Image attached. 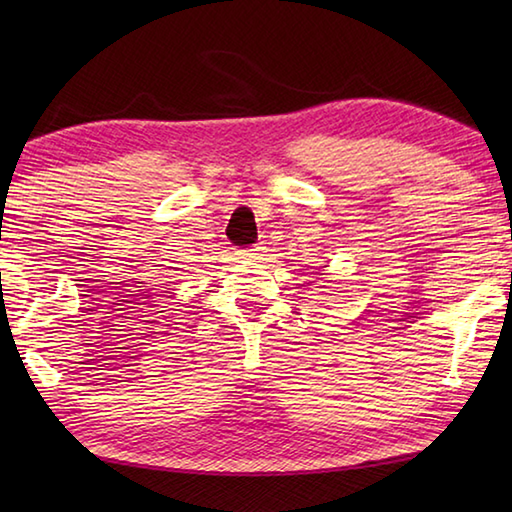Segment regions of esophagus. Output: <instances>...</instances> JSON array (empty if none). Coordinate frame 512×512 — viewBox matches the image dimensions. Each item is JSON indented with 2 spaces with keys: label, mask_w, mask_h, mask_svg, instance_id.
Instances as JSON below:
<instances>
[{
  "label": "esophagus",
  "mask_w": 512,
  "mask_h": 512,
  "mask_svg": "<svg viewBox=\"0 0 512 512\" xmlns=\"http://www.w3.org/2000/svg\"><path fill=\"white\" fill-rule=\"evenodd\" d=\"M259 250H262L259 246H250V248L242 250V253H239V255H244V257H257V255H259Z\"/></svg>",
  "instance_id": "obj_1"
}]
</instances>
